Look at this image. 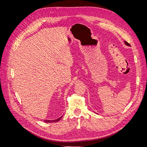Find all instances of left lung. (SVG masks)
<instances>
[{"label": "left lung", "instance_id": "obj_1", "mask_svg": "<svg viewBox=\"0 0 147 147\" xmlns=\"http://www.w3.org/2000/svg\"><path fill=\"white\" fill-rule=\"evenodd\" d=\"M124 43H125V44L127 46H130V45H129V44L128 42H127L126 41H125V42H124Z\"/></svg>", "mask_w": 147, "mask_h": 147}]
</instances>
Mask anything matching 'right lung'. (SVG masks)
Masks as SVG:
<instances>
[{"label":"right lung","mask_w":147,"mask_h":147,"mask_svg":"<svg viewBox=\"0 0 147 147\" xmlns=\"http://www.w3.org/2000/svg\"><path fill=\"white\" fill-rule=\"evenodd\" d=\"M63 117V116L59 117V118L56 119H54V120H45V122L46 123H56V122H57L59 121H60V120L61 119V118Z\"/></svg>","instance_id":"right-lung-1"}]
</instances>
